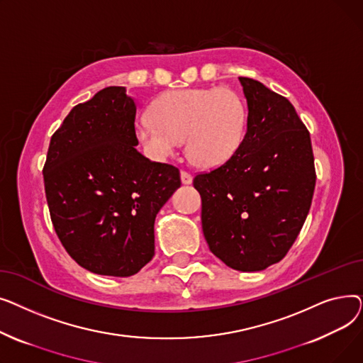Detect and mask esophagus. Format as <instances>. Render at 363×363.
<instances>
[{"mask_svg":"<svg viewBox=\"0 0 363 363\" xmlns=\"http://www.w3.org/2000/svg\"><path fill=\"white\" fill-rule=\"evenodd\" d=\"M181 181H182V184H185V185L191 184V182H193V175L189 174V172H186V170H181Z\"/></svg>","mask_w":363,"mask_h":363,"instance_id":"obj_1","label":"esophagus"}]
</instances>
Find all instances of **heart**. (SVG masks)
I'll return each instance as SVG.
<instances>
[{
  "label": "heart",
  "instance_id": "1",
  "mask_svg": "<svg viewBox=\"0 0 363 363\" xmlns=\"http://www.w3.org/2000/svg\"><path fill=\"white\" fill-rule=\"evenodd\" d=\"M150 113L137 121L135 135L156 162L174 157L186 140L188 156L196 164L218 167L234 157L245 135V103L226 86L167 91Z\"/></svg>",
  "mask_w": 363,
  "mask_h": 363
}]
</instances>
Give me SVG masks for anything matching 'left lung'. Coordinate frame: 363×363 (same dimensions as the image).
Masks as SVG:
<instances>
[{
	"mask_svg": "<svg viewBox=\"0 0 363 363\" xmlns=\"http://www.w3.org/2000/svg\"><path fill=\"white\" fill-rule=\"evenodd\" d=\"M238 79L249 108L242 144L193 184L208 249L233 269L256 272L279 262L296 241L316 174L309 130L293 104L259 81Z\"/></svg>",
	"mask_w": 363,
	"mask_h": 363,
	"instance_id": "obj_1",
	"label": "left lung"
}]
</instances>
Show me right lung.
Here are the masks:
<instances>
[{
	"label": "right lung",
	"instance_id": "add662e5",
	"mask_svg": "<svg viewBox=\"0 0 363 363\" xmlns=\"http://www.w3.org/2000/svg\"><path fill=\"white\" fill-rule=\"evenodd\" d=\"M137 106L107 86L74 106L51 137L44 185L57 237L89 272L130 277L155 256V220L179 169L137 151Z\"/></svg>",
	"mask_w": 363,
	"mask_h": 363
}]
</instances>
